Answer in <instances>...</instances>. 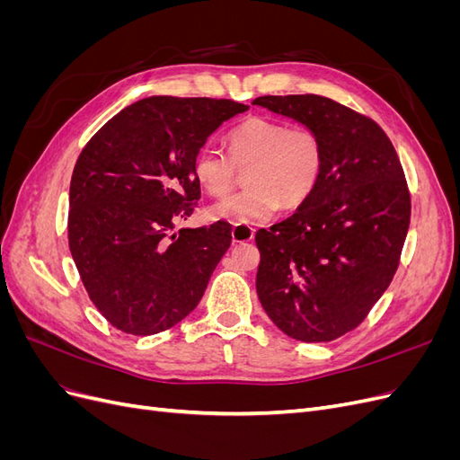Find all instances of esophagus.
<instances>
[{
	"mask_svg": "<svg viewBox=\"0 0 460 460\" xmlns=\"http://www.w3.org/2000/svg\"><path fill=\"white\" fill-rule=\"evenodd\" d=\"M255 235L253 226H243V225H234L232 228V240L235 243H243V242H252Z\"/></svg>",
	"mask_w": 460,
	"mask_h": 460,
	"instance_id": "obj_1",
	"label": "esophagus"
}]
</instances>
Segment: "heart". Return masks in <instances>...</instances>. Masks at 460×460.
<instances>
[{"instance_id": "heart-1", "label": "heart", "mask_w": 460, "mask_h": 460, "mask_svg": "<svg viewBox=\"0 0 460 460\" xmlns=\"http://www.w3.org/2000/svg\"><path fill=\"white\" fill-rule=\"evenodd\" d=\"M228 155L203 147L193 159L199 186L222 198L234 188L238 169L247 190L211 207L215 220L253 226L267 222L284 205L297 208L311 199L324 174L326 146L311 127H289L270 117H247L226 134Z\"/></svg>"}]
</instances>
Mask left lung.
I'll list each match as a JSON object with an SVG mask.
<instances>
[{
  "label": "left lung",
  "mask_w": 460,
  "mask_h": 460,
  "mask_svg": "<svg viewBox=\"0 0 460 460\" xmlns=\"http://www.w3.org/2000/svg\"><path fill=\"white\" fill-rule=\"evenodd\" d=\"M253 105L314 128L324 174L289 218L261 228L257 296L272 323L299 341L355 330L399 267L411 193L397 151L378 122L324 95H261Z\"/></svg>",
  "instance_id": "obj_1"
}]
</instances>
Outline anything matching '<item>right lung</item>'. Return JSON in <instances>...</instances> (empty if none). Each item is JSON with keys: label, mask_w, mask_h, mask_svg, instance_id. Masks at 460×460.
<instances>
[{"label": "right lung", "mask_w": 460, "mask_h": 460, "mask_svg": "<svg viewBox=\"0 0 460 460\" xmlns=\"http://www.w3.org/2000/svg\"><path fill=\"white\" fill-rule=\"evenodd\" d=\"M247 105L153 95L124 107L76 159L68 247L92 303L132 336L172 328L198 307L232 226L182 228L201 198L193 159Z\"/></svg>", "instance_id": "1"}]
</instances>
